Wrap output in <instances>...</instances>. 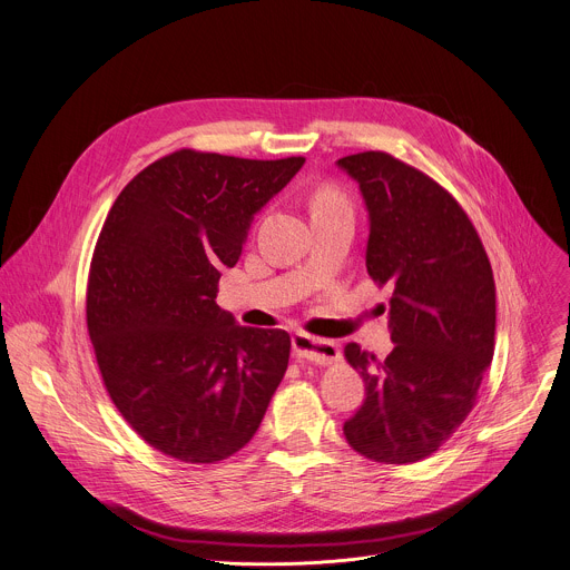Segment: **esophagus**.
Returning <instances> with one entry per match:
<instances>
[{
    "label": "esophagus",
    "mask_w": 570,
    "mask_h": 570,
    "mask_svg": "<svg viewBox=\"0 0 570 570\" xmlns=\"http://www.w3.org/2000/svg\"><path fill=\"white\" fill-rule=\"evenodd\" d=\"M293 350L299 358L312 361V364H316V366H330V364H336V361L341 358V350L336 343L308 336V334H295Z\"/></svg>",
    "instance_id": "1"
}]
</instances>
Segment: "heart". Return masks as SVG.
<instances>
[{
    "mask_svg": "<svg viewBox=\"0 0 570 570\" xmlns=\"http://www.w3.org/2000/svg\"><path fill=\"white\" fill-rule=\"evenodd\" d=\"M325 202H343V197H341V193H338L336 188L325 186V188H321V190L316 193L314 204H325Z\"/></svg>",
    "mask_w": 570,
    "mask_h": 570,
    "instance_id": "1",
    "label": "heart"
}]
</instances>
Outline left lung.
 Masks as SVG:
<instances>
[{"mask_svg":"<svg viewBox=\"0 0 570 570\" xmlns=\"http://www.w3.org/2000/svg\"><path fill=\"white\" fill-rule=\"evenodd\" d=\"M366 199V268L393 286V352L380 361L356 343L347 364L366 400L343 434L380 463L436 452L475 406L495 345V282L487 249L461 204L432 177L386 151L338 159Z\"/></svg>","mask_w":570,"mask_h":570,"instance_id":"obj_1","label":"left lung"}]
</instances>
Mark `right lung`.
<instances>
[{"mask_svg": "<svg viewBox=\"0 0 570 570\" xmlns=\"http://www.w3.org/2000/svg\"><path fill=\"white\" fill-rule=\"evenodd\" d=\"M302 164L177 149L122 188L99 232L86 291L97 366L122 419L168 456H232L284 380L291 336L240 327L216 295L254 214Z\"/></svg>", "mask_w": 570, "mask_h": 570, "instance_id": "1", "label": "right lung"}]
</instances>
